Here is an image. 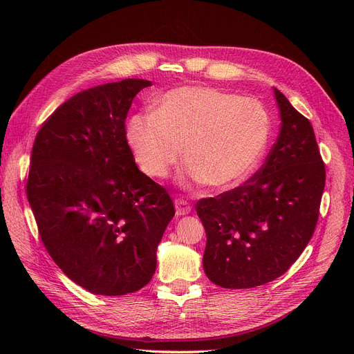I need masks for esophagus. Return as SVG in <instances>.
<instances>
[{
  "label": "esophagus",
  "instance_id": "obj_1",
  "mask_svg": "<svg viewBox=\"0 0 354 354\" xmlns=\"http://www.w3.org/2000/svg\"><path fill=\"white\" fill-rule=\"evenodd\" d=\"M175 209H176V215L180 216V215H187L191 212V205L189 202H187L185 199H180L178 198L175 201Z\"/></svg>",
  "mask_w": 354,
  "mask_h": 354
}]
</instances>
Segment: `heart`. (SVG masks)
I'll list each match as a JSON object with an SVG mask.
<instances>
[{"mask_svg": "<svg viewBox=\"0 0 354 354\" xmlns=\"http://www.w3.org/2000/svg\"><path fill=\"white\" fill-rule=\"evenodd\" d=\"M270 118L252 97H238L212 87H178L156 102L152 113L130 118L126 139L140 169L165 179L182 149L185 176L212 189L239 183L261 159Z\"/></svg>", "mask_w": 354, "mask_h": 354, "instance_id": "1", "label": "heart"}]
</instances>
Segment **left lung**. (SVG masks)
I'll return each instance as SVG.
<instances>
[{"mask_svg":"<svg viewBox=\"0 0 354 354\" xmlns=\"http://www.w3.org/2000/svg\"><path fill=\"white\" fill-rule=\"evenodd\" d=\"M280 135L241 187L196 202L207 232L203 271L222 288H252L283 275L319 219L326 169L313 126L280 90Z\"/></svg>","mask_w":354,"mask_h":354,"instance_id":"left-lung-1","label":"left lung"}]
</instances>
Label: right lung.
<instances>
[{"instance_id": "right-lung-1", "label": "right lung", "mask_w": 354, "mask_h": 354, "mask_svg": "<svg viewBox=\"0 0 354 354\" xmlns=\"http://www.w3.org/2000/svg\"><path fill=\"white\" fill-rule=\"evenodd\" d=\"M124 79L77 93L37 133L27 198L53 261L84 290L135 292L152 280L175 215L166 189L139 171L124 120L138 93Z\"/></svg>"}]
</instances>
